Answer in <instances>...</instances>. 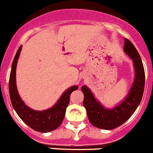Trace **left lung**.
I'll use <instances>...</instances> for the list:
<instances>
[{"label": "left lung", "instance_id": "8db88e82", "mask_svg": "<svg viewBox=\"0 0 153 153\" xmlns=\"http://www.w3.org/2000/svg\"><path fill=\"white\" fill-rule=\"evenodd\" d=\"M124 52L132 60L135 76L132 86L126 97L113 108H106L97 100L86 86L81 90L84 95L83 106L86 109L90 123L99 129H115L129 120L142 100L145 86V71L137 50L128 39L125 38Z\"/></svg>", "mask_w": 153, "mask_h": 153}]
</instances>
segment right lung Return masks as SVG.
Here are the masks:
<instances>
[{
  "instance_id": "1",
  "label": "right lung",
  "mask_w": 153,
  "mask_h": 153,
  "mask_svg": "<svg viewBox=\"0 0 153 153\" xmlns=\"http://www.w3.org/2000/svg\"><path fill=\"white\" fill-rule=\"evenodd\" d=\"M22 46L17 51L13 63L9 79V93L12 106L19 117L31 129L37 132H48L54 130L61 125L65 117L66 109L70 102V96L73 91L78 89V86H70L58 100L57 102L45 110H34L24 103L19 95L16 84V69Z\"/></svg>"
}]
</instances>
